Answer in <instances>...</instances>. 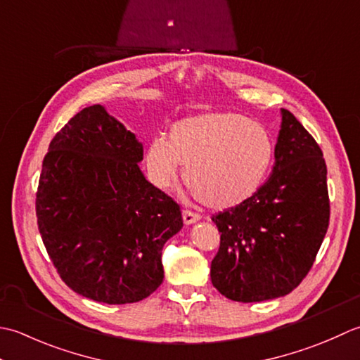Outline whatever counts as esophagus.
<instances>
[{"mask_svg":"<svg viewBox=\"0 0 360 360\" xmlns=\"http://www.w3.org/2000/svg\"><path fill=\"white\" fill-rule=\"evenodd\" d=\"M181 216H183V222H185L186 225H191V224H194L197 221H200V216L195 214V212H193V211H189V210L183 211Z\"/></svg>","mask_w":360,"mask_h":360,"instance_id":"34e87169","label":"esophagus"}]
</instances>
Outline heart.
Here are the masks:
<instances>
[{"mask_svg": "<svg viewBox=\"0 0 360 360\" xmlns=\"http://www.w3.org/2000/svg\"><path fill=\"white\" fill-rule=\"evenodd\" d=\"M274 160V143L261 124L230 112L202 113L172 124L146 149L153 185L171 186L180 165L185 181L203 205L226 210L258 191Z\"/></svg>", "mask_w": 360, "mask_h": 360, "instance_id": "obj_1", "label": "heart"}]
</instances>
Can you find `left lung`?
I'll return each mask as SVG.
<instances>
[{
    "label": "left lung",
    "mask_w": 360,
    "mask_h": 360,
    "mask_svg": "<svg viewBox=\"0 0 360 360\" xmlns=\"http://www.w3.org/2000/svg\"><path fill=\"white\" fill-rule=\"evenodd\" d=\"M281 116L267 181L244 203L211 217L221 233L211 283L233 302L290 293L311 270L329 225L323 152L289 110L281 108Z\"/></svg>",
    "instance_id": "obj_1"
}]
</instances>
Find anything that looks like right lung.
I'll use <instances>...</instances> for the list:
<instances>
[{"instance_id":"right-lung-1","label":"right lung","mask_w":360,"mask_h":360,"mask_svg":"<svg viewBox=\"0 0 360 360\" xmlns=\"http://www.w3.org/2000/svg\"><path fill=\"white\" fill-rule=\"evenodd\" d=\"M143 144L96 104L53 138L37 224L57 274L79 295L136 303L163 283L161 250L183 226L177 202L146 180Z\"/></svg>"}]
</instances>
